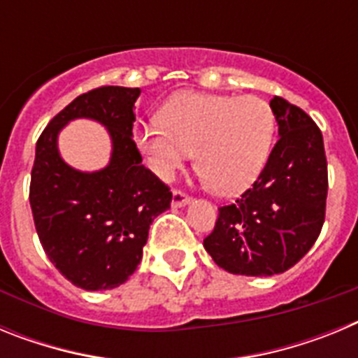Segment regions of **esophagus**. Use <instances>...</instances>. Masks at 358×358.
Segmentation results:
<instances>
[{
    "label": "esophagus",
    "mask_w": 358,
    "mask_h": 358,
    "mask_svg": "<svg viewBox=\"0 0 358 358\" xmlns=\"http://www.w3.org/2000/svg\"><path fill=\"white\" fill-rule=\"evenodd\" d=\"M189 201H192V199H189L188 195L185 194V192H181V189H173V192H172V204H173V208L186 206V204H189Z\"/></svg>",
    "instance_id": "esophagus-1"
}]
</instances>
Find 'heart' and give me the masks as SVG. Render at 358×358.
Here are the masks:
<instances>
[{
  "instance_id": "heart-1",
  "label": "heart",
  "mask_w": 358,
  "mask_h": 358,
  "mask_svg": "<svg viewBox=\"0 0 358 358\" xmlns=\"http://www.w3.org/2000/svg\"><path fill=\"white\" fill-rule=\"evenodd\" d=\"M159 122L134 132L148 169L170 181L195 150L201 177L218 194L235 195L260 176L271 154L276 120L258 96L182 91L159 109Z\"/></svg>"
}]
</instances>
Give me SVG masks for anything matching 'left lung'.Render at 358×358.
<instances>
[{"label": "left lung", "instance_id": "left-lung-1", "mask_svg": "<svg viewBox=\"0 0 358 358\" xmlns=\"http://www.w3.org/2000/svg\"><path fill=\"white\" fill-rule=\"evenodd\" d=\"M280 140L252 188L218 208L204 249L231 274L273 276L310 251L324 222L328 169L322 134L305 110L274 96Z\"/></svg>", "mask_w": 358, "mask_h": 358}]
</instances>
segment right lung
<instances>
[{
  "label": "right lung",
  "mask_w": 358,
  "mask_h": 358,
  "mask_svg": "<svg viewBox=\"0 0 358 358\" xmlns=\"http://www.w3.org/2000/svg\"><path fill=\"white\" fill-rule=\"evenodd\" d=\"M140 93V87L103 85L80 94L36 145L30 206L37 235L59 273L84 290L125 283L141 262L150 224L172 202L169 186L141 164L132 140ZM78 117L98 121L110 132V163L96 173L73 169L58 152V134Z\"/></svg>",
  "instance_id": "add662e5"
}]
</instances>
